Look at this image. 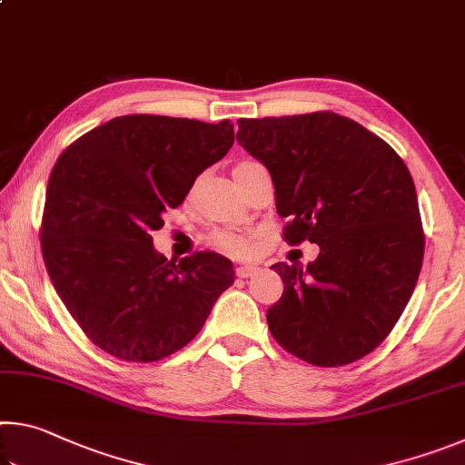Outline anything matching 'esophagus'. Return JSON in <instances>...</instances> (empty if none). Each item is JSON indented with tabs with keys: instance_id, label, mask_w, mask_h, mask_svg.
Listing matches in <instances>:
<instances>
[{
	"instance_id": "34e87169",
	"label": "esophagus",
	"mask_w": 465,
	"mask_h": 465,
	"mask_svg": "<svg viewBox=\"0 0 465 465\" xmlns=\"http://www.w3.org/2000/svg\"><path fill=\"white\" fill-rule=\"evenodd\" d=\"M258 269L256 266H252V264H242V266H238V269H235V274H238L240 279H248V277H252V274H254Z\"/></svg>"
}]
</instances>
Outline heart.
Returning a JSON list of instances; mask_svg holds the SVG:
<instances>
[{
    "label": "heart",
    "mask_w": 465,
    "mask_h": 465,
    "mask_svg": "<svg viewBox=\"0 0 465 465\" xmlns=\"http://www.w3.org/2000/svg\"><path fill=\"white\" fill-rule=\"evenodd\" d=\"M248 163L254 162H240L235 170H240ZM233 170V172H235ZM211 246H215L219 252H225L230 256H248L254 250V242H252V235L240 230H217L209 235Z\"/></svg>",
    "instance_id": "b5f03b06"
}]
</instances>
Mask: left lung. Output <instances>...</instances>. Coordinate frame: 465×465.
<instances>
[{
	"instance_id": "obj_1",
	"label": "left lung",
	"mask_w": 465,
	"mask_h": 465,
	"mask_svg": "<svg viewBox=\"0 0 465 465\" xmlns=\"http://www.w3.org/2000/svg\"><path fill=\"white\" fill-rule=\"evenodd\" d=\"M238 143L271 172L285 240L308 266L277 262L285 291L271 334L318 367L352 363L396 326L419 281L424 235L411 172L383 139L336 113L240 119Z\"/></svg>"
}]
</instances>
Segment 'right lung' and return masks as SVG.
Segmentation results:
<instances>
[{
	"instance_id": "obj_1",
	"label": "right lung",
	"mask_w": 465,
	"mask_h": 465,
	"mask_svg": "<svg viewBox=\"0 0 465 465\" xmlns=\"http://www.w3.org/2000/svg\"><path fill=\"white\" fill-rule=\"evenodd\" d=\"M232 145L230 121L127 114L85 133L54 163L45 266L69 313L108 355L135 363L172 355L233 285L225 256L196 252L176 264L149 235Z\"/></svg>"
}]
</instances>
